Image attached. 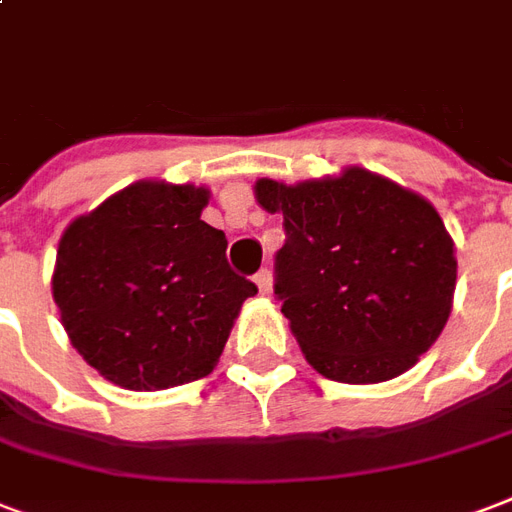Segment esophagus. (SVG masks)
Masks as SVG:
<instances>
[{
  "label": "esophagus",
  "mask_w": 512,
  "mask_h": 512,
  "mask_svg": "<svg viewBox=\"0 0 512 512\" xmlns=\"http://www.w3.org/2000/svg\"><path fill=\"white\" fill-rule=\"evenodd\" d=\"M253 280H256V286H259L261 294H270L272 291V272L270 270H259Z\"/></svg>",
  "instance_id": "obj_1"
}]
</instances>
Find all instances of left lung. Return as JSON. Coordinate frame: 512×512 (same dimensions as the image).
I'll return each instance as SVG.
<instances>
[{
  "label": "left lung",
  "instance_id": "obj_1",
  "mask_svg": "<svg viewBox=\"0 0 512 512\" xmlns=\"http://www.w3.org/2000/svg\"><path fill=\"white\" fill-rule=\"evenodd\" d=\"M256 199L283 213L275 294L324 378L391 380L432 348L451 315L456 259L424 197L351 167L297 186L264 178Z\"/></svg>",
  "mask_w": 512,
  "mask_h": 512
}]
</instances>
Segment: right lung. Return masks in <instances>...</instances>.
I'll list each match as a JSON object with an SVG mask.
<instances>
[{"label": "right lung", "instance_id": "1", "mask_svg": "<svg viewBox=\"0 0 512 512\" xmlns=\"http://www.w3.org/2000/svg\"><path fill=\"white\" fill-rule=\"evenodd\" d=\"M210 191L140 180L59 242L53 299L83 359L110 383L159 391L210 375L259 288L229 267L199 215Z\"/></svg>", "mask_w": 512, "mask_h": 512}]
</instances>
